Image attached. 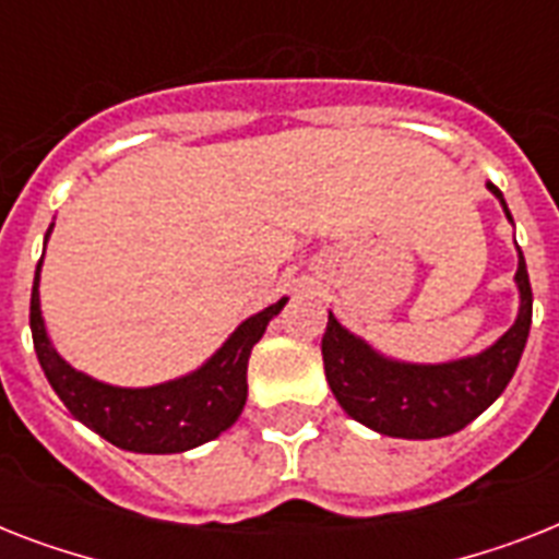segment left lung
I'll use <instances>...</instances> for the list:
<instances>
[{
    "mask_svg": "<svg viewBox=\"0 0 559 559\" xmlns=\"http://www.w3.org/2000/svg\"><path fill=\"white\" fill-rule=\"evenodd\" d=\"M487 188L502 202L504 217L513 223L502 191L493 182H487ZM513 281L520 287V313L511 331L502 333L490 348L476 357L452 359L438 366H417V362L382 357L366 340L342 328L331 313L328 331L322 336V359L333 397L340 400V406L354 420L391 438L426 441V438L461 432L502 394L528 342L534 296H531L528 266L522 249Z\"/></svg>",
    "mask_w": 559,
    "mask_h": 559,
    "instance_id": "1",
    "label": "left lung"
}]
</instances>
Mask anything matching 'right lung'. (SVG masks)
Here are the masks:
<instances>
[{"label": "right lung", "instance_id": "add662e5", "mask_svg": "<svg viewBox=\"0 0 559 559\" xmlns=\"http://www.w3.org/2000/svg\"><path fill=\"white\" fill-rule=\"evenodd\" d=\"M51 228L46 231V240ZM39 270L34 272L31 289V336L43 371L63 406L104 441L116 443L118 450L168 455L186 452L205 441H214L235 424L246 406V366L254 342L261 340L272 316L281 313L287 298H281L261 313L249 316L237 328L223 348L179 380L147 385V389H121L109 382L92 380L90 373L74 371L55 350L39 310Z\"/></svg>", "mask_w": 559, "mask_h": 559}]
</instances>
